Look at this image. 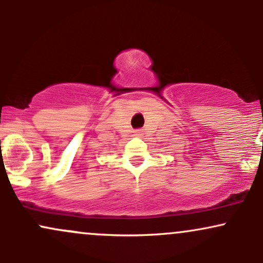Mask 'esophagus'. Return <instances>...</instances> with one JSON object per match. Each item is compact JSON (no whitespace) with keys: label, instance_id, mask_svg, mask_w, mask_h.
Here are the masks:
<instances>
[{"label":"esophagus","instance_id":"34e87169","mask_svg":"<svg viewBox=\"0 0 263 263\" xmlns=\"http://www.w3.org/2000/svg\"><path fill=\"white\" fill-rule=\"evenodd\" d=\"M135 134H136V136H141L142 135V131H141V129H136Z\"/></svg>","mask_w":263,"mask_h":263}]
</instances>
